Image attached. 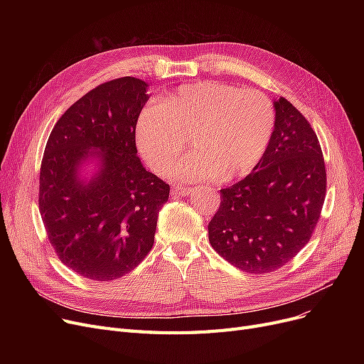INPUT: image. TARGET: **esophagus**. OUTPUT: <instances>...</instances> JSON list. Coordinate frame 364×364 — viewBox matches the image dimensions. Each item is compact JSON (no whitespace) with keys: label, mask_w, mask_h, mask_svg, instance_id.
<instances>
[{"label":"esophagus","mask_w":364,"mask_h":364,"mask_svg":"<svg viewBox=\"0 0 364 364\" xmlns=\"http://www.w3.org/2000/svg\"><path fill=\"white\" fill-rule=\"evenodd\" d=\"M192 192V188L190 187H184V186H174L171 188V195L172 196H187Z\"/></svg>","instance_id":"1"}]
</instances>
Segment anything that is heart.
<instances>
[{"instance_id":"b5f03b06","label":"heart","mask_w":364,"mask_h":364,"mask_svg":"<svg viewBox=\"0 0 364 364\" xmlns=\"http://www.w3.org/2000/svg\"><path fill=\"white\" fill-rule=\"evenodd\" d=\"M274 125V105L261 91L199 81L146 107L137 121L136 141L150 168L165 174L188 140L193 153L169 174L180 181H227L255 169Z\"/></svg>"}]
</instances>
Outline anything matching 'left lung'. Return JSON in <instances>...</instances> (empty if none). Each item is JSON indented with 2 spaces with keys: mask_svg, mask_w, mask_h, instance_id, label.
<instances>
[{
  "mask_svg": "<svg viewBox=\"0 0 364 364\" xmlns=\"http://www.w3.org/2000/svg\"><path fill=\"white\" fill-rule=\"evenodd\" d=\"M272 141L255 169L221 188L209 242L230 264L264 274L289 262L313 236L326 198V166L310 122L284 97L274 102Z\"/></svg>",
  "mask_w": 364,
  "mask_h": 364,
  "instance_id": "obj_1",
  "label": "left lung"
}]
</instances>
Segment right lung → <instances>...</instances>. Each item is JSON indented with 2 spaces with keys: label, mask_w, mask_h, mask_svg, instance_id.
<instances>
[{
  "label": "right lung",
  "mask_w": 364,
  "mask_h": 364,
  "mask_svg": "<svg viewBox=\"0 0 364 364\" xmlns=\"http://www.w3.org/2000/svg\"><path fill=\"white\" fill-rule=\"evenodd\" d=\"M147 84L124 76L92 88L54 125L41 162V218L55 255L82 277L110 282L146 258L169 184L137 156L136 127ZM99 148L100 176L77 180V165Z\"/></svg>",
  "instance_id": "add662e5"
}]
</instances>
